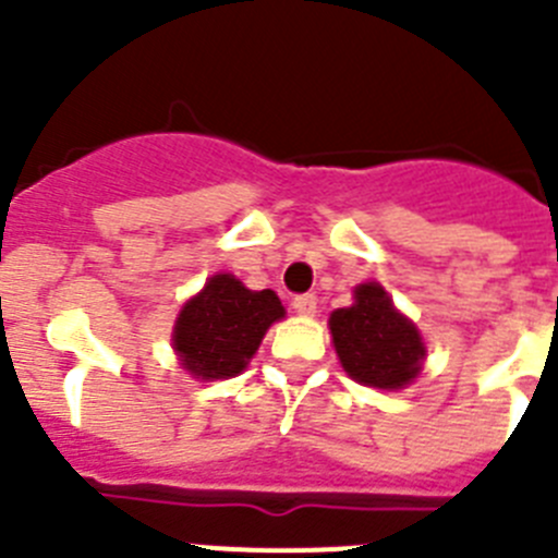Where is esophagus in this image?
Listing matches in <instances>:
<instances>
[{
  "label": "esophagus",
  "mask_w": 558,
  "mask_h": 558,
  "mask_svg": "<svg viewBox=\"0 0 558 558\" xmlns=\"http://www.w3.org/2000/svg\"><path fill=\"white\" fill-rule=\"evenodd\" d=\"M293 307L295 313H302V315H313L315 307H318V299H315L313 293H302V295H295L293 299Z\"/></svg>",
  "instance_id": "1"
}]
</instances>
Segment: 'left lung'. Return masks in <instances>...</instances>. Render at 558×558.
Returning <instances> with one entry per match:
<instances>
[{
  "label": "left lung",
  "mask_w": 558,
  "mask_h": 558,
  "mask_svg": "<svg viewBox=\"0 0 558 558\" xmlns=\"http://www.w3.org/2000/svg\"><path fill=\"white\" fill-rule=\"evenodd\" d=\"M335 352L352 379L372 388L411 386L425 363V340L416 324L393 307L391 295L377 282L354 288L352 307L329 315Z\"/></svg>",
  "instance_id": "8db88e82"
}]
</instances>
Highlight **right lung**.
<instances>
[{
    "label": "right lung",
    "mask_w": 558,
    "mask_h": 558,
    "mask_svg": "<svg viewBox=\"0 0 558 558\" xmlns=\"http://www.w3.org/2000/svg\"><path fill=\"white\" fill-rule=\"evenodd\" d=\"M279 318H284V307L274 290H248L236 276L215 274L181 307L172 349L192 377L229 379L245 372Z\"/></svg>",
    "instance_id": "right-lung-1"
}]
</instances>
